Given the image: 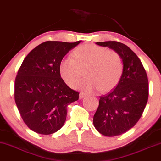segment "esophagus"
<instances>
[{
    "instance_id": "1",
    "label": "esophagus",
    "mask_w": 161,
    "mask_h": 161,
    "mask_svg": "<svg viewBox=\"0 0 161 161\" xmlns=\"http://www.w3.org/2000/svg\"><path fill=\"white\" fill-rule=\"evenodd\" d=\"M86 95V94L84 92H80V94H79V98H80V99H83V98Z\"/></svg>"
}]
</instances>
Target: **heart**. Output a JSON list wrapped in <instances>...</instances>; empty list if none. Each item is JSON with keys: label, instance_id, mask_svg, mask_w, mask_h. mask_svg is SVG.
I'll list each match as a JSON object with an SVG mask.
<instances>
[{"label": "heart", "instance_id": "obj_1", "mask_svg": "<svg viewBox=\"0 0 161 161\" xmlns=\"http://www.w3.org/2000/svg\"><path fill=\"white\" fill-rule=\"evenodd\" d=\"M123 69V59L117 52L94 44L81 46L73 52V58L65 57L59 64L62 80L75 88L84 73L88 79L81 87L86 92L101 89L108 92L118 84Z\"/></svg>", "mask_w": 161, "mask_h": 161}]
</instances>
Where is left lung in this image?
Listing matches in <instances>:
<instances>
[{
    "mask_svg": "<svg viewBox=\"0 0 161 161\" xmlns=\"http://www.w3.org/2000/svg\"><path fill=\"white\" fill-rule=\"evenodd\" d=\"M120 55L123 69L121 78L113 91L100 97L93 118L94 127L104 136H118L134 127L140 119L149 95L145 69L136 53L117 41L97 42Z\"/></svg>",
    "mask_w": 161,
    "mask_h": 161,
    "instance_id": "1",
    "label": "left lung"
}]
</instances>
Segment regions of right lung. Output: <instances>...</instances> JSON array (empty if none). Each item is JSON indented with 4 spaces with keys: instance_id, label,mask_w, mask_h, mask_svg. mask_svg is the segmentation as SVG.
<instances>
[{
    "instance_id": "add662e5",
    "label": "right lung",
    "mask_w": 161,
    "mask_h": 161,
    "mask_svg": "<svg viewBox=\"0 0 161 161\" xmlns=\"http://www.w3.org/2000/svg\"><path fill=\"white\" fill-rule=\"evenodd\" d=\"M74 43L46 41L30 52L19 69L14 83V99L27 127L40 134H52L63 126L67 107L77 101L79 92L62 80L59 64Z\"/></svg>"
}]
</instances>
